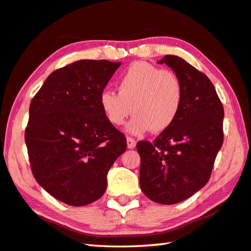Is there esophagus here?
Masks as SVG:
<instances>
[{"mask_svg":"<svg viewBox=\"0 0 251 251\" xmlns=\"http://www.w3.org/2000/svg\"><path fill=\"white\" fill-rule=\"evenodd\" d=\"M126 142H127V148L128 149H134L136 147V141L130 137L126 138Z\"/></svg>","mask_w":251,"mask_h":251,"instance_id":"34e87169","label":"esophagus"}]
</instances>
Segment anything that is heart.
Segmentation results:
<instances>
[{"instance_id": "1", "label": "heart", "mask_w": 251, "mask_h": 251, "mask_svg": "<svg viewBox=\"0 0 251 251\" xmlns=\"http://www.w3.org/2000/svg\"><path fill=\"white\" fill-rule=\"evenodd\" d=\"M117 89L119 94L111 89L101 92V110L114 126L124 124L132 112L134 116L126 125L131 135L167 129L177 119L183 100L182 84L177 74L143 61L129 66Z\"/></svg>"}]
</instances>
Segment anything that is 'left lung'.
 <instances>
[{"mask_svg": "<svg viewBox=\"0 0 251 251\" xmlns=\"http://www.w3.org/2000/svg\"><path fill=\"white\" fill-rule=\"evenodd\" d=\"M157 63L177 74L183 100L172 126L153 143H137L140 188L151 201L173 205L189 199L209 180L223 143L225 110L210 79L182 58L166 55Z\"/></svg>", "mask_w": 251, "mask_h": 251, "instance_id": "8db88e82", "label": "left lung"}]
</instances>
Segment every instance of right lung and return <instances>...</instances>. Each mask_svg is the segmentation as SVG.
Wrapping results in <instances>:
<instances>
[{
	"instance_id": "obj_1",
	"label": "right lung",
	"mask_w": 251,
	"mask_h": 251,
	"mask_svg": "<svg viewBox=\"0 0 251 251\" xmlns=\"http://www.w3.org/2000/svg\"><path fill=\"white\" fill-rule=\"evenodd\" d=\"M121 62L78 60L52 72L32 99L25 140L35 180L71 206L97 201L126 138L105 119L99 96Z\"/></svg>"
}]
</instances>
